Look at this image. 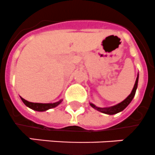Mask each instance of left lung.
Listing matches in <instances>:
<instances>
[{"mask_svg": "<svg viewBox=\"0 0 155 155\" xmlns=\"http://www.w3.org/2000/svg\"><path fill=\"white\" fill-rule=\"evenodd\" d=\"M138 82H139V74H138V76L136 78V81H135V84H134V86L132 89V91L130 93V95H128L127 97L123 101H122L121 103H119V104H116V105H114V106L112 107H98L95 105H94L93 104L90 103V105L93 108H95L97 110L100 111L102 113H104V114H117V113L120 112L122 110H123L125 109L130 104V102L132 101V99L134 97V95H135V92H136V89L137 87H138Z\"/></svg>", "mask_w": 155, "mask_h": 155, "instance_id": "8db88e82", "label": "left lung"}]
</instances>
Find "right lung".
<instances>
[{
  "label": "right lung",
  "instance_id": "1",
  "mask_svg": "<svg viewBox=\"0 0 155 155\" xmlns=\"http://www.w3.org/2000/svg\"><path fill=\"white\" fill-rule=\"evenodd\" d=\"M21 100L23 101L24 104L28 107L31 108L32 110H36V111H45V110L51 109V108H54L57 107L60 104H61L62 99L60 101L56 102V103H53V104H40V103H32V102H28L27 100H25L22 97H21Z\"/></svg>",
  "mask_w": 155,
  "mask_h": 155
}]
</instances>
